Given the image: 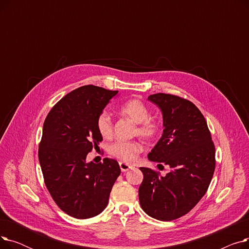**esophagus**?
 <instances>
[{
    "mask_svg": "<svg viewBox=\"0 0 249 249\" xmlns=\"http://www.w3.org/2000/svg\"><path fill=\"white\" fill-rule=\"evenodd\" d=\"M119 165H120V168H121V171H122L123 173H126L127 171H129L130 168H131V165H129V164L124 163V162H120Z\"/></svg>",
    "mask_w": 249,
    "mask_h": 249,
    "instance_id": "1",
    "label": "esophagus"
}]
</instances>
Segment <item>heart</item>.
<instances>
[{
    "label": "heart",
    "mask_w": 249,
    "mask_h": 249,
    "mask_svg": "<svg viewBox=\"0 0 249 249\" xmlns=\"http://www.w3.org/2000/svg\"><path fill=\"white\" fill-rule=\"evenodd\" d=\"M121 113L137 125L136 132L146 139H151L159 133V125L150 119V112L144 104L139 100H130L121 107ZM99 133L109 138L113 133V122L111 116L102 113L97 120ZM142 151V145L136 141H118L109 147V152L116 159L125 162H132Z\"/></svg>",
    "instance_id": "obj_1"
}]
</instances>
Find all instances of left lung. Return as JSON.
Listing matches in <instances>:
<instances>
[{"mask_svg":"<svg viewBox=\"0 0 249 249\" xmlns=\"http://www.w3.org/2000/svg\"><path fill=\"white\" fill-rule=\"evenodd\" d=\"M147 100L160 109L163 122L148 160L171 171L162 177L140 167L139 202L148 216L172 221L189 213L206 194L215 171V146L203 114L192 102L162 93Z\"/></svg>","mask_w":249,"mask_h":249,"instance_id":"8db88e82","label":"left lung"}]
</instances>
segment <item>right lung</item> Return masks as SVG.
<instances>
[{"instance_id":"obj_1","label":"right lung","mask_w":249,"mask_h":249,"mask_svg":"<svg viewBox=\"0 0 249 249\" xmlns=\"http://www.w3.org/2000/svg\"><path fill=\"white\" fill-rule=\"evenodd\" d=\"M118 90L84 86L65 95L43 124L38 158L47 190L63 212L76 219L102 213L121 169L115 160L87 161L103 140L98 117Z\"/></svg>"}]
</instances>
